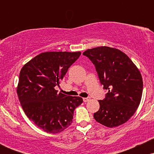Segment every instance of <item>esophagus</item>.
I'll return each instance as SVG.
<instances>
[{"instance_id":"obj_1","label":"esophagus","mask_w":154,"mask_h":154,"mask_svg":"<svg viewBox=\"0 0 154 154\" xmlns=\"http://www.w3.org/2000/svg\"><path fill=\"white\" fill-rule=\"evenodd\" d=\"M89 100H90L89 98H83V101H84L85 103H86V102H88Z\"/></svg>"}]
</instances>
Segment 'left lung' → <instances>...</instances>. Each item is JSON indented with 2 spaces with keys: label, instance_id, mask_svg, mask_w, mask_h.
Segmentation results:
<instances>
[{
  "label": "left lung",
  "instance_id": "1",
  "mask_svg": "<svg viewBox=\"0 0 154 154\" xmlns=\"http://www.w3.org/2000/svg\"><path fill=\"white\" fill-rule=\"evenodd\" d=\"M95 65L100 82L108 90L106 98L98 100L100 109L93 114L98 123L114 128L128 122L137 111L143 93L138 68L122 51L100 46L82 54Z\"/></svg>",
  "mask_w": 154,
  "mask_h": 154
}]
</instances>
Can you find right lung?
Segmentation results:
<instances>
[{
    "label": "right lung",
    "instance_id": "obj_1",
    "mask_svg": "<svg viewBox=\"0 0 154 154\" xmlns=\"http://www.w3.org/2000/svg\"><path fill=\"white\" fill-rule=\"evenodd\" d=\"M80 55L79 51L41 53L21 69L17 88L19 102L26 116L48 133L68 128L74 111L83 102L80 97L66 96L55 89Z\"/></svg>",
    "mask_w": 154,
    "mask_h": 154
}]
</instances>
